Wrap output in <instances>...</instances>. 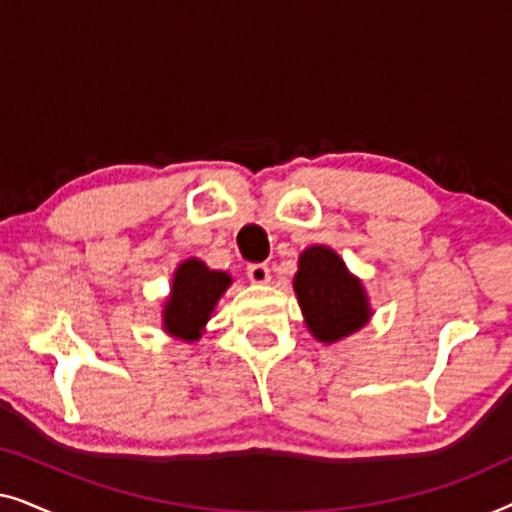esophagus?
<instances>
[{"instance_id":"34e87169","label":"esophagus","mask_w":512,"mask_h":512,"mask_svg":"<svg viewBox=\"0 0 512 512\" xmlns=\"http://www.w3.org/2000/svg\"><path fill=\"white\" fill-rule=\"evenodd\" d=\"M247 277L254 284H268L270 282V268L263 263H254L247 268Z\"/></svg>"}]
</instances>
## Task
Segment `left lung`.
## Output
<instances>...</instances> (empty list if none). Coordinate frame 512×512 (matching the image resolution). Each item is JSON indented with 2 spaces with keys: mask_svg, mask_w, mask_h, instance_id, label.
<instances>
[{
  "mask_svg": "<svg viewBox=\"0 0 512 512\" xmlns=\"http://www.w3.org/2000/svg\"><path fill=\"white\" fill-rule=\"evenodd\" d=\"M293 291L307 331L324 345L349 338L373 317L366 286L326 244H312L298 256Z\"/></svg>",
  "mask_w": 512,
  "mask_h": 512,
  "instance_id": "obj_1",
  "label": "left lung"
}]
</instances>
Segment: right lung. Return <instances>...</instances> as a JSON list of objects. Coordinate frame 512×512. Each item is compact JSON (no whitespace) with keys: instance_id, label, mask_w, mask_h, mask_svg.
<instances>
[{"instance_id":"right-lung-1","label":"right lung","mask_w":512,"mask_h":512,"mask_svg":"<svg viewBox=\"0 0 512 512\" xmlns=\"http://www.w3.org/2000/svg\"><path fill=\"white\" fill-rule=\"evenodd\" d=\"M233 277L223 270H212L200 258H186L174 268L170 293L163 303V331L174 340L198 342L205 333L223 293Z\"/></svg>"}]
</instances>
